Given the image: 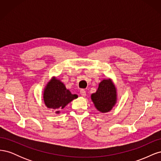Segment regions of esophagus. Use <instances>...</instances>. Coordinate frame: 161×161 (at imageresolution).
I'll list each match as a JSON object with an SVG mask.
<instances>
[{
	"instance_id": "esophagus-1",
	"label": "esophagus",
	"mask_w": 161,
	"mask_h": 161,
	"mask_svg": "<svg viewBox=\"0 0 161 161\" xmlns=\"http://www.w3.org/2000/svg\"><path fill=\"white\" fill-rule=\"evenodd\" d=\"M80 95H81V96L82 97H86V91L84 90V89H82V90H80Z\"/></svg>"
}]
</instances>
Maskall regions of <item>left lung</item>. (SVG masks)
<instances>
[{
	"label": "left lung",
	"instance_id": "1",
	"mask_svg": "<svg viewBox=\"0 0 161 161\" xmlns=\"http://www.w3.org/2000/svg\"><path fill=\"white\" fill-rule=\"evenodd\" d=\"M95 108L101 113L109 112L118 101V92L113 80L110 78L101 80L98 89L91 95Z\"/></svg>",
	"mask_w": 161,
	"mask_h": 161
}]
</instances>
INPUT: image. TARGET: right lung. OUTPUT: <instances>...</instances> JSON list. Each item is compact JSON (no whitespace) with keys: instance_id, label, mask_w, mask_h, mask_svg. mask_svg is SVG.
Returning <instances> with one entry per match:
<instances>
[{"instance_id":"1","label":"right lung","mask_w":161,"mask_h":161,"mask_svg":"<svg viewBox=\"0 0 161 161\" xmlns=\"http://www.w3.org/2000/svg\"><path fill=\"white\" fill-rule=\"evenodd\" d=\"M77 97V95H72L56 76H52L43 89V99L45 105L47 109H54L56 114H59L61 109Z\"/></svg>"}]
</instances>
